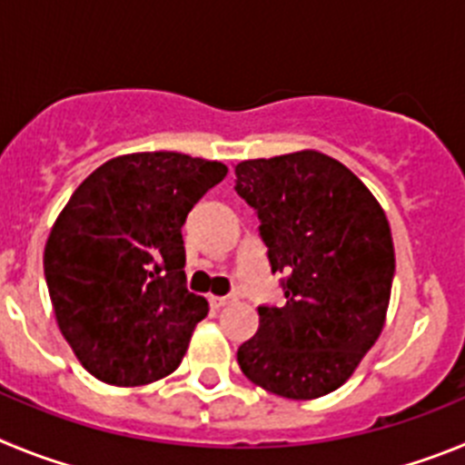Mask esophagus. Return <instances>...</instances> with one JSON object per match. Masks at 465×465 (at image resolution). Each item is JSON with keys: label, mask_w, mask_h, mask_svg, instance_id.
Instances as JSON below:
<instances>
[{"label": "esophagus", "mask_w": 465, "mask_h": 465, "mask_svg": "<svg viewBox=\"0 0 465 465\" xmlns=\"http://www.w3.org/2000/svg\"><path fill=\"white\" fill-rule=\"evenodd\" d=\"M207 300H209V305H212L213 310H221V307L230 305V302H232L235 298H230V295H209Z\"/></svg>", "instance_id": "obj_1"}]
</instances>
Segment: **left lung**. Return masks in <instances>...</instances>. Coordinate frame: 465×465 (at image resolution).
<instances>
[{
	"label": "left lung",
	"instance_id": "obj_1",
	"mask_svg": "<svg viewBox=\"0 0 465 465\" xmlns=\"http://www.w3.org/2000/svg\"><path fill=\"white\" fill-rule=\"evenodd\" d=\"M235 191L256 209L283 307L237 349L253 384L293 401L326 396L351 377L384 328L396 272L391 228L365 183L319 151L244 160Z\"/></svg>",
	"mask_w": 465,
	"mask_h": 465
}]
</instances>
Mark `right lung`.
Here are the masks:
<instances>
[{"mask_svg":"<svg viewBox=\"0 0 465 465\" xmlns=\"http://www.w3.org/2000/svg\"><path fill=\"white\" fill-rule=\"evenodd\" d=\"M228 167L174 151L106 160L53 223L44 274L57 326L97 380L142 386L174 372L203 295L186 289L182 228Z\"/></svg>","mask_w":465,"mask_h":465,"instance_id":"right-lung-1","label":"right lung"}]
</instances>
